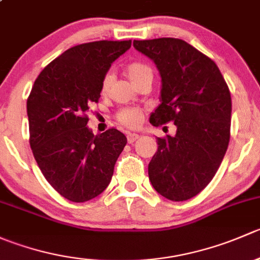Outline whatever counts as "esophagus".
<instances>
[{
	"label": "esophagus",
	"instance_id": "obj_1",
	"mask_svg": "<svg viewBox=\"0 0 260 260\" xmlns=\"http://www.w3.org/2000/svg\"><path fill=\"white\" fill-rule=\"evenodd\" d=\"M138 138H140V136L136 135V133H128V135H127V141H128V143L136 142V141H137Z\"/></svg>",
	"mask_w": 260,
	"mask_h": 260
}]
</instances>
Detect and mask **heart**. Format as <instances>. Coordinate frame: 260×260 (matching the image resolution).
<instances>
[{
  "mask_svg": "<svg viewBox=\"0 0 260 260\" xmlns=\"http://www.w3.org/2000/svg\"><path fill=\"white\" fill-rule=\"evenodd\" d=\"M125 74L136 86L142 83L143 80H152V78H153V72H152L151 68L145 62L141 61L129 62L125 67ZM112 81H113V75H112V73H107L103 79H102V91L103 93L108 91ZM115 117H117L118 122L124 125V127L136 128L140 125L141 120H142V112L136 108H123L118 111Z\"/></svg>",
  "mask_w": 260,
  "mask_h": 260,
  "instance_id": "1",
  "label": "heart"
}]
</instances>
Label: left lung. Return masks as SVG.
I'll return each instance as SVG.
<instances>
[{"label": "left lung", "instance_id": "1", "mask_svg": "<svg viewBox=\"0 0 260 260\" xmlns=\"http://www.w3.org/2000/svg\"><path fill=\"white\" fill-rule=\"evenodd\" d=\"M133 46L153 60L162 78L161 104L149 122L177 128L174 137L157 138L149 181L164 198L186 201L209 185L228 149L229 86L210 57L181 39L135 40Z\"/></svg>", "mask_w": 260, "mask_h": 260}]
</instances>
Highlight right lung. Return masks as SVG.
<instances>
[{
    "label": "right lung",
    "mask_w": 260,
    "mask_h": 260,
    "mask_svg": "<svg viewBox=\"0 0 260 260\" xmlns=\"http://www.w3.org/2000/svg\"><path fill=\"white\" fill-rule=\"evenodd\" d=\"M132 41H93L68 49L44 68L27 98L30 146L48 182L73 203L101 195L127 138L115 128L94 136L89 107L102 79Z\"/></svg>",
    "instance_id": "right-lung-1"
}]
</instances>
